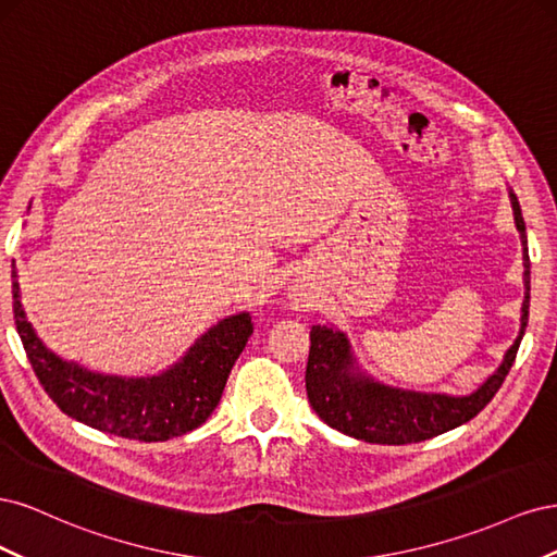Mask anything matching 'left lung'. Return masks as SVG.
I'll return each instance as SVG.
<instances>
[{
    "label": "left lung",
    "instance_id": "1",
    "mask_svg": "<svg viewBox=\"0 0 557 557\" xmlns=\"http://www.w3.org/2000/svg\"><path fill=\"white\" fill-rule=\"evenodd\" d=\"M511 205L516 227L522 244H525V256H522V260H525V301H522L520 334L507 350L497 372L476 393L467 397L399 391V387H387L358 374L356 367H352L346 336L332 327L315 325L311 330V350L307 362V395L320 420H325L334 430L369 444L401 446L444 434L467 423L487 407V401L495 397L516 360L530 313V256L525 221H522L518 197L513 193Z\"/></svg>",
    "mask_w": 557,
    "mask_h": 557
}]
</instances>
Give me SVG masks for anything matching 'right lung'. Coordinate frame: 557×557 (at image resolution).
Here are the masks:
<instances>
[{"mask_svg":"<svg viewBox=\"0 0 557 557\" xmlns=\"http://www.w3.org/2000/svg\"><path fill=\"white\" fill-rule=\"evenodd\" d=\"M11 281L15 330L48 397L78 423L123 440L166 442L207 423L223 397L234 362L252 334L250 315L237 313L201 334L170 372L153 379L102 376L60 360L41 344L18 299L15 264Z\"/></svg>","mask_w":557,"mask_h":557,"instance_id":"add662e5","label":"right lung"}]
</instances>
